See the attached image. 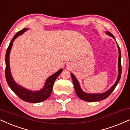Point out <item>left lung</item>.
Masks as SVG:
<instances>
[{
	"instance_id": "8db88e82",
	"label": "left lung",
	"mask_w": 130,
	"mask_h": 130,
	"mask_svg": "<svg viewBox=\"0 0 130 130\" xmlns=\"http://www.w3.org/2000/svg\"><path fill=\"white\" fill-rule=\"evenodd\" d=\"M106 33L107 35H108L109 36H110L115 39V37L113 36L112 33L109 31H106ZM117 47L118 49V52H119V57H118V77L117 81L115 82V83L113 84V85L110 88L109 90L106 91V92H103V93L100 94H91V93H87V92H84L83 90H82L81 87H80L79 82L76 79L73 73H70L71 75L72 80H73V83L74 87H75V92L76 93L77 95L78 96L79 98H80L81 100L86 101V102H98V101H100L102 100H104L108 97L110 94L113 91L117 85L118 84V82L120 80L121 76V72H122V69H121V51L120 48H119V45L117 43Z\"/></svg>"
}]
</instances>
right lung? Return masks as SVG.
<instances>
[{
	"instance_id": "add662e5",
	"label": "right lung",
	"mask_w": 130,
	"mask_h": 130,
	"mask_svg": "<svg viewBox=\"0 0 130 130\" xmlns=\"http://www.w3.org/2000/svg\"><path fill=\"white\" fill-rule=\"evenodd\" d=\"M28 28H24L21 31L17 32L15 35L13 37L12 39L9 43V46L7 49L5 56V63H6V69H5V76L7 83L9 87L11 88L12 90L14 92L18 97H19L21 100L25 101V102L33 103H40L43 102L47 99L50 97L52 91H53V88L55 80H56L57 77L61 74L62 71L63 70V69H60L56 73L53 74V75L50 76L46 79L45 81V85L41 90L39 91H31L27 90L26 88L20 86L17 83V82L13 80L12 76L11 75V69H10L9 66V55L11 53V50L13 45V42L15 39L17 38L18 36H20L22 34L26 31Z\"/></svg>"
}]
</instances>
